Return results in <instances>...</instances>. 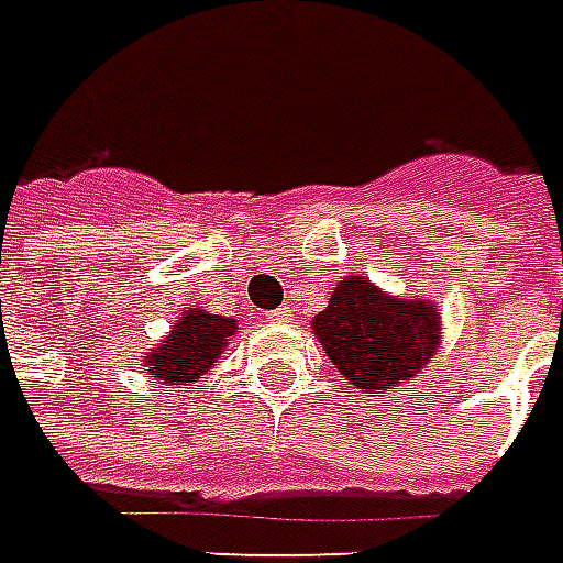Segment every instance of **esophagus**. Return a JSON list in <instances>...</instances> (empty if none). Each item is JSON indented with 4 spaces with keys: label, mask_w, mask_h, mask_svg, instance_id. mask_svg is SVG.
I'll list each match as a JSON object with an SVG mask.
<instances>
[{
    "label": "esophagus",
    "mask_w": 563,
    "mask_h": 563,
    "mask_svg": "<svg viewBox=\"0 0 563 563\" xmlns=\"http://www.w3.org/2000/svg\"><path fill=\"white\" fill-rule=\"evenodd\" d=\"M269 320H276V323H290V320H294V308H287V306L276 308V311L269 314Z\"/></svg>",
    "instance_id": "obj_1"
}]
</instances>
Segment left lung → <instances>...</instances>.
<instances>
[{
	"label": "left lung",
	"mask_w": 563,
	"mask_h": 563,
	"mask_svg": "<svg viewBox=\"0 0 563 563\" xmlns=\"http://www.w3.org/2000/svg\"><path fill=\"white\" fill-rule=\"evenodd\" d=\"M311 329L332 365L371 397L416 377L442 341L437 306L388 297L365 276L338 282Z\"/></svg>",
	"instance_id": "1"
}]
</instances>
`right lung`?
Returning a JSON list of instances; mask_svg holds the SVG:
<instances>
[{
	"label": "right lung",
	"instance_id": "right-lung-1",
	"mask_svg": "<svg viewBox=\"0 0 563 563\" xmlns=\"http://www.w3.org/2000/svg\"><path fill=\"white\" fill-rule=\"evenodd\" d=\"M234 332V317L210 314L201 308L184 311L172 332L142 356L145 371L163 386L184 388L189 383H198L222 356Z\"/></svg>",
	"mask_w": 563,
	"mask_h": 563
}]
</instances>
